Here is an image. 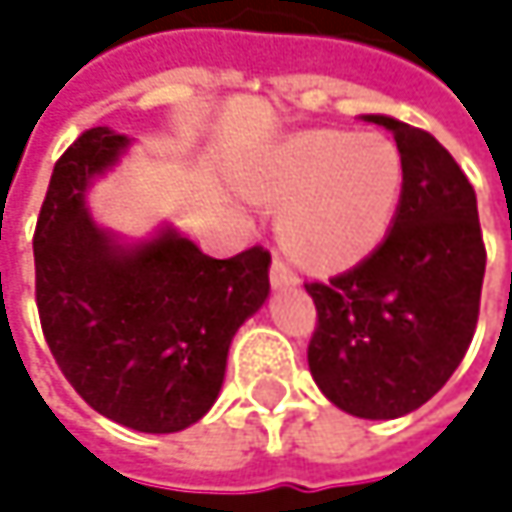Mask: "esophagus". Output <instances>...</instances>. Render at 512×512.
Returning a JSON list of instances; mask_svg holds the SVG:
<instances>
[{"label": "esophagus", "mask_w": 512, "mask_h": 512, "mask_svg": "<svg viewBox=\"0 0 512 512\" xmlns=\"http://www.w3.org/2000/svg\"><path fill=\"white\" fill-rule=\"evenodd\" d=\"M269 284L275 287V290H290V287H299V275L284 263V260H272V266H269Z\"/></svg>", "instance_id": "1"}]
</instances>
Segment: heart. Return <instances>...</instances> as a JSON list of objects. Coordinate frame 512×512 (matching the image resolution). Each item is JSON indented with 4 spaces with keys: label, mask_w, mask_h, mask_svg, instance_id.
<instances>
[{
    "label": "heart",
    "mask_w": 512,
    "mask_h": 512,
    "mask_svg": "<svg viewBox=\"0 0 512 512\" xmlns=\"http://www.w3.org/2000/svg\"><path fill=\"white\" fill-rule=\"evenodd\" d=\"M246 195L278 213L281 246L311 269L338 272L370 257L388 237L403 159L379 133L308 130L257 159Z\"/></svg>",
    "instance_id": "b5f03b06"
}]
</instances>
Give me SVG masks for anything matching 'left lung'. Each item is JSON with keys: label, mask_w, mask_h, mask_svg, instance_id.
I'll list each match as a JSON object with an SVG mask.
<instances>
[{"label": "left lung", "mask_w": 512, "mask_h": 512, "mask_svg": "<svg viewBox=\"0 0 512 512\" xmlns=\"http://www.w3.org/2000/svg\"><path fill=\"white\" fill-rule=\"evenodd\" d=\"M361 121L397 142L400 207L373 255L326 284H305L317 305L308 367L347 415L391 421L424 406L460 367L477 326L486 249L477 195L457 159L391 115Z\"/></svg>", "instance_id": "obj_1"}]
</instances>
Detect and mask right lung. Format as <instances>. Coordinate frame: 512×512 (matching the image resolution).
I'll list each match as a JSON object with an SVG mask.
<instances>
[{"instance_id":"add662e5","label":"right lung","mask_w":512,"mask_h":512,"mask_svg":"<svg viewBox=\"0 0 512 512\" xmlns=\"http://www.w3.org/2000/svg\"><path fill=\"white\" fill-rule=\"evenodd\" d=\"M133 139L85 130L55 162L35 231V296L76 394L139 433H177L216 403L237 329L269 296V252L216 260L174 225L127 240L88 210Z\"/></svg>"}]
</instances>
